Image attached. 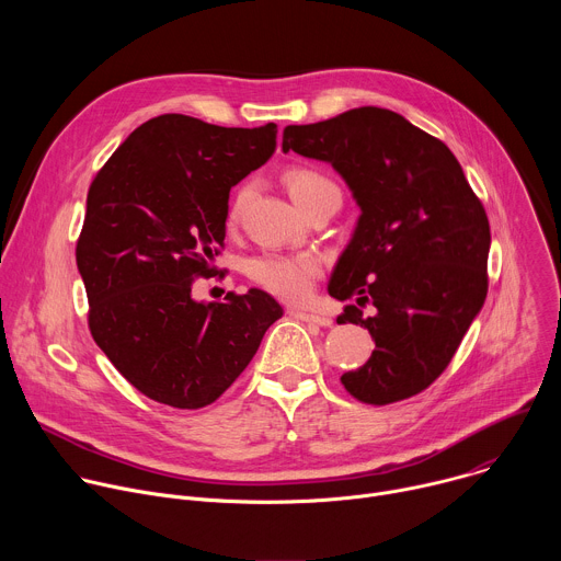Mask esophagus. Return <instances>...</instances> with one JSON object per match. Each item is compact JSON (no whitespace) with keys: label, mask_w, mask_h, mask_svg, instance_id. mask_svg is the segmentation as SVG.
<instances>
[{"label":"esophagus","mask_w":561,"mask_h":561,"mask_svg":"<svg viewBox=\"0 0 561 561\" xmlns=\"http://www.w3.org/2000/svg\"><path fill=\"white\" fill-rule=\"evenodd\" d=\"M288 314L295 319H301V322L308 324H317V327H331L333 319L327 314H317V312H308V310H299V308H288Z\"/></svg>","instance_id":"esophagus-1"}]
</instances>
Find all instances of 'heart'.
<instances>
[{"mask_svg": "<svg viewBox=\"0 0 561 561\" xmlns=\"http://www.w3.org/2000/svg\"><path fill=\"white\" fill-rule=\"evenodd\" d=\"M284 184L301 210L322 197H329V195L340 197V188L324 173L306 169V167L286 169ZM249 197H251L249 184H242L232 193L228 210H226L228 226L237 224L239 217H242ZM319 273H322V266H319L317 257H312V255L264 253V255L251 260V264H249V275L255 284H260L268 293H273L282 299H288V301H304L310 295L312 284L319 277Z\"/></svg>", "mask_w": 561, "mask_h": 561, "instance_id": "1", "label": "heart"}]
</instances>
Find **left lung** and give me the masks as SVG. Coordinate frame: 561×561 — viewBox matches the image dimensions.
<instances>
[{
  "label": "left lung",
  "mask_w": 561,
  "mask_h": 561,
  "mask_svg": "<svg viewBox=\"0 0 561 561\" xmlns=\"http://www.w3.org/2000/svg\"><path fill=\"white\" fill-rule=\"evenodd\" d=\"M284 152L329 162L362 208L329 284L357 299L337 324L368 329L370 359L342 375L364 404L426 390L450 364L489 293L491 226L450 148L388 108L286 126ZM376 306L364 318L359 305Z\"/></svg>",
  "instance_id": "obj_1"
}]
</instances>
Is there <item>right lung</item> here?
Here are the masks:
<instances>
[{
  "instance_id": "1",
  "label": "right lung",
  "mask_w": 561,
  "mask_h": 561,
  "mask_svg": "<svg viewBox=\"0 0 561 561\" xmlns=\"http://www.w3.org/2000/svg\"><path fill=\"white\" fill-rule=\"evenodd\" d=\"M277 126L224 128L159 115L135 128L95 175L77 268L89 329L146 397L197 411L239 377L282 306L264 290L195 301L226 237L228 193L268 162Z\"/></svg>"
}]
</instances>
